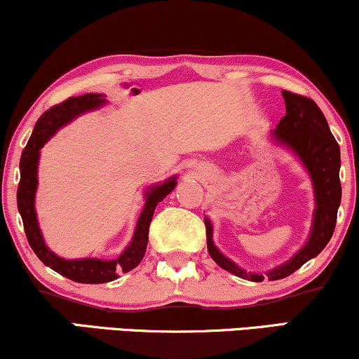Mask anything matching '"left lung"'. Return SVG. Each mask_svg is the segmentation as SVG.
Returning a JSON list of instances; mask_svg holds the SVG:
<instances>
[{"mask_svg":"<svg viewBox=\"0 0 359 359\" xmlns=\"http://www.w3.org/2000/svg\"><path fill=\"white\" fill-rule=\"evenodd\" d=\"M287 114L273 130L276 140L288 146L302 158L306 170L310 172L313 187H315L316 210L313 219L310 240L300 252L285 265L266 273L269 280H280L292 275L308 260L316 257L330 242L337 225L338 207L341 202V182H339V146L331 134L326 117L316 102L310 97L283 90ZM207 248L213 262L230 273L243 280L263 281L265 276L247 271L235 265L232 260L222 255L212 242V224L205 217Z\"/></svg>","mask_w":359,"mask_h":359,"instance_id":"8db88e82","label":"left lung"}]
</instances>
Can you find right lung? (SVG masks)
<instances>
[{
	"label": "right lung",
	"mask_w": 359,
	"mask_h": 359,
	"mask_svg": "<svg viewBox=\"0 0 359 359\" xmlns=\"http://www.w3.org/2000/svg\"><path fill=\"white\" fill-rule=\"evenodd\" d=\"M104 99L101 94H83L78 97H69L66 101L49 107L36 122L33 134L22 151L20 169L21 179L18 185V210L21 213L22 225H25L26 238L38 258L49 269L57 271L59 275L66 276L78 283H107L116 280L119 273H127L135 269L146 253L149 242V226H151L154 210L157 203L172 192L175 187V177H170L165 182L152 185L146 192V207L140 213L137 226L133 242L122 252V255L116 260H97V258H83V260H65V258L54 255L41 237L38 219L34 212V194L38 187V158L39 149L48 142V139L56 133L61 126L74 119L76 116L83 114L90 109L101 106Z\"/></svg>",
	"instance_id": "add662e5"
}]
</instances>
